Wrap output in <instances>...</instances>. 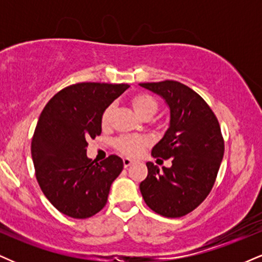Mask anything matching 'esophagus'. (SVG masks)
Here are the masks:
<instances>
[{
	"label": "esophagus",
	"mask_w": 262,
	"mask_h": 262,
	"mask_svg": "<svg viewBox=\"0 0 262 262\" xmlns=\"http://www.w3.org/2000/svg\"><path fill=\"white\" fill-rule=\"evenodd\" d=\"M132 164H134V161H133V160H130V159H128V158H124V159H123V165H124L125 169H128V167L130 166Z\"/></svg>",
	"instance_id": "esophagus-1"
}]
</instances>
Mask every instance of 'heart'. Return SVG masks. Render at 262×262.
<instances>
[{
    "label": "heart",
    "mask_w": 262,
    "mask_h": 262,
    "mask_svg": "<svg viewBox=\"0 0 262 262\" xmlns=\"http://www.w3.org/2000/svg\"><path fill=\"white\" fill-rule=\"evenodd\" d=\"M132 107L135 111L138 116L144 119H148L152 117L158 111V102L152 96L148 95V93H137L132 97L130 100ZM113 106H110L104 108L101 116V125L103 128H108L111 125V121H112L113 116ZM149 146L148 138L140 137V135H123V137L118 138L114 141V148L117 151L125 156H138L144 151Z\"/></svg>",
    "instance_id": "1"
}]
</instances>
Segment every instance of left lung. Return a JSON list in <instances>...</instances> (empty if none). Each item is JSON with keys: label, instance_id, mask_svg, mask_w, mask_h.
<instances>
[{"label": "left lung", "instance_id": "1", "mask_svg": "<svg viewBox=\"0 0 262 262\" xmlns=\"http://www.w3.org/2000/svg\"><path fill=\"white\" fill-rule=\"evenodd\" d=\"M140 86L161 96L170 108V127L151 155L172 162L162 170L146 162L148 176L139 186L141 196L162 217H182L206 200L217 179L224 155L219 122L207 102L179 81Z\"/></svg>", "mask_w": 262, "mask_h": 262}]
</instances>
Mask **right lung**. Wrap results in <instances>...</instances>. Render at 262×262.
<instances>
[{"instance_id": "right-lung-1", "label": "right lung", "mask_w": 262, "mask_h": 262, "mask_svg": "<svg viewBox=\"0 0 262 262\" xmlns=\"http://www.w3.org/2000/svg\"><path fill=\"white\" fill-rule=\"evenodd\" d=\"M128 87L75 83L56 93L41 111L31 146L35 177L45 197L62 214L85 219L106 206L123 160L110 155L100 164L92 161L86 155L87 140L101 134L102 112Z\"/></svg>"}]
</instances>
